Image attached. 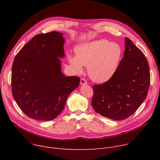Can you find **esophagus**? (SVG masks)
<instances>
[{
  "mask_svg": "<svg viewBox=\"0 0 160 160\" xmlns=\"http://www.w3.org/2000/svg\"><path fill=\"white\" fill-rule=\"evenodd\" d=\"M80 84L81 85H87V82L85 79L81 78V80H80Z\"/></svg>",
  "mask_w": 160,
  "mask_h": 160,
  "instance_id": "esophagus-1",
  "label": "esophagus"
}]
</instances>
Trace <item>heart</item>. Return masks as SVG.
Masks as SVG:
<instances>
[{
    "label": "heart",
    "instance_id": "heart-1",
    "mask_svg": "<svg viewBox=\"0 0 160 160\" xmlns=\"http://www.w3.org/2000/svg\"><path fill=\"white\" fill-rule=\"evenodd\" d=\"M77 56L68 53V61L77 73L87 66L89 77L97 83L109 80L116 73L122 56L120 45L105 39H99L78 45Z\"/></svg>",
    "mask_w": 160,
    "mask_h": 160
}]
</instances>
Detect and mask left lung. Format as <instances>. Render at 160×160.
Wrapping results in <instances>:
<instances>
[{
  "mask_svg": "<svg viewBox=\"0 0 160 160\" xmlns=\"http://www.w3.org/2000/svg\"><path fill=\"white\" fill-rule=\"evenodd\" d=\"M123 58L109 80L93 87L92 106L99 115L114 120L133 114L145 100L150 83L148 61L142 52L125 37Z\"/></svg>",
  "mask_w": 160,
  "mask_h": 160,
  "instance_id": "left-lung-1",
  "label": "left lung"
}]
</instances>
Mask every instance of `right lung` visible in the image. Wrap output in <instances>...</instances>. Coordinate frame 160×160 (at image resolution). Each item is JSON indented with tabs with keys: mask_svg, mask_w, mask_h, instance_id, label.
Segmentation results:
<instances>
[{
	"mask_svg": "<svg viewBox=\"0 0 160 160\" xmlns=\"http://www.w3.org/2000/svg\"><path fill=\"white\" fill-rule=\"evenodd\" d=\"M63 34L58 32L37 35L16 54L12 66V94L28 117L52 120L63 110L80 78L61 72Z\"/></svg>",
	"mask_w": 160,
	"mask_h": 160,
	"instance_id": "1",
	"label": "right lung"
}]
</instances>
